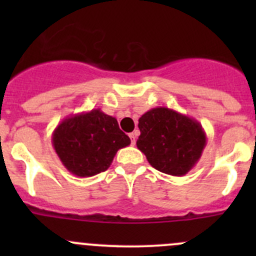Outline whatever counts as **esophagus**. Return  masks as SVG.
<instances>
[{
	"label": "esophagus",
	"mask_w": 256,
	"mask_h": 256,
	"mask_svg": "<svg viewBox=\"0 0 256 256\" xmlns=\"http://www.w3.org/2000/svg\"><path fill=\"white\" fill-rule=\"evenodd\" d=\"M128 136H130V138H131V144H135V142H136V138H138V132H131Z\"/></svg>",
	"instance_id": "obj_1"
}]
</instances>
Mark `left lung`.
<instances>
[{
  "mask_svg": "<svg viewBox=\"0 0 256 256\" xmlns=\"http://www.w3.org/2000/svg\"><path fill=\"white\" fill-rule=\"evenodd\" d=\"M138 148L157 171L184 176L200 161L207 144L202 125L168 108L148 110L138 118Z\"/></svg>",
  "mask_w": 256,
  "mask_h": 256,
  "instance_id": "left-lung-1",
  "label": "left lung"
}]
</instances>
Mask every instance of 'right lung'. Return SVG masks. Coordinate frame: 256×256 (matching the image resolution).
I'll return each instance as SVG.
<instances>
[{
    "mask_svg": "<svg viewBox=\"0 0 256 256\" xmlns=\"http://www.w3.org/2000/svg\"><path fill=\"white\" fill-rule=\"evenodd\" d=\"M52 144L70 174L92 177L106 171L116 152L131 141L115 118L92 109L64 118L53 131Z\"/></svg>",
    "mask_w": 256,
    "mask_h": 256,
    "instance_id": "add662e5",
    "label": "right lung"
}]
</instances>
